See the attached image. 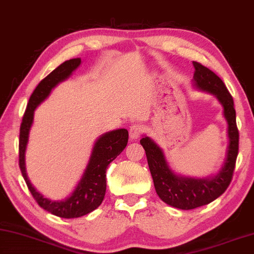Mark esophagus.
I'll return each mask as SVG.
<instances>
[{
  "label": "esophagus",
  "mask_w": 254,
  "mask_h": 254,
  "mask_svg": "<svg viewBox=\"0 0 254 254\" xmlns=\"http://www.w3.org/2000/svg\"><path fill=\"white\" fill-rule=\"evenodd\" d=\"M143 131H144V128H143V126H141V125H138V124L132 125V126L130 127V130H129L130 139H132V140L138 139L140 135L143 134Z\"/></svg>",
  "instance_id": "obj_1"
}]
</instances>
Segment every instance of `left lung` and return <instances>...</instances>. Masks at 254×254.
<instances>
[{"label":"left lung","instance_id":"8db88e82","mask_svg":"<svg viewBox=\"0 0 254 254\" xmlns=\"http://www.w3.org/2000/svg\"><path fill=\"white\" fill-rule=\"evenodd\" d=\"M195 68L194 86L214 95L223 106V115L228 122L229 146L224 165L215 176L192 179L176 175L164 156L163 150L149 137H143L140 144L147 157L156 193L163 202L181 210H193L206 205L223 194L232 181L239 153V130L235 119L233 98L220 77L206 66L193 61Z\"/></svg>","mask_w":254,"mask_h":254}]
</instances>
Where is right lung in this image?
Wrapping results in <instances>:
<instances>
[{"instance_id": "obj_1", "label": "right lung", "mask_w": 254, "mask_h": 254, "mask_svg": "<svg viewBox=\"0 0 254 254\" xmlns=\"http://www.w3.org/2000/svg\"><path fill=\"white\" fill-rule=\"evenodd\" d=\"M81 64V59L64 61L58 68L40 81L31 95L20 127L19 165L22 176L35 201L51 214L64 219H74L92 212L104 201L106 194V171L109 164L123 152L128 143L127 129H116L101 135L93 145L88 165L81 180L75 186L72 194L64 201H51L35 190L28 179L25 171V149L29 140V132L33 123L34 110L58 83L64 81Z\"/></svg>"}]
</instances>
